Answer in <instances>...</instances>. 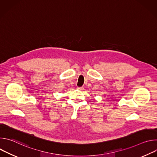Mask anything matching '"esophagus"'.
Masks as SVG:
<instances>
[{
	"mask_svg": "<svg viewBox=\"0 0 157 157\" xmlns=\"http://www.w3.org/2000/svg\"><path fill=\"white\" fill-rule=\"evenodd\" d=\"M77 89H78V90H79V91H82V90H83V89H84V87H78Z\"/></svg>",
	"mask_w": 157,
	"mask_h": 157,
	"instance_id": "esophagus-1",
	"label": "esophagus"
}]
</instances>
